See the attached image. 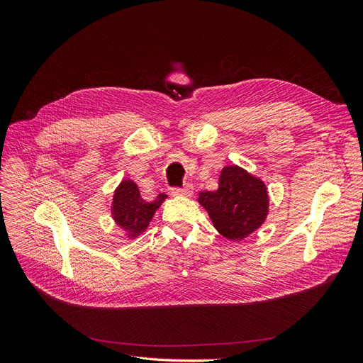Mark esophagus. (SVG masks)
I'll list each match as a JSON object with an SVG mask.
<instances>
[{"label": "esophagus", "mask_w": 363, "mask_h": 363, "mask_svg": "<svg viewBox=\"0 0 363 363\" xmlns=\"http://www.w3.org/2000/svg\"><path fill=\"white\" fill-rule=\"evenodd\" d=\"M192 192H194V188H192L191 184L184 186V188H174V189L171 191V194H172L174 196H191Z\"/></svg>", "instance_id": "34e87169"}]
</instances>
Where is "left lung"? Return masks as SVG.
<instances>
[{"mask_svg":"<svg viewBox=\"0 0 363 363\" xmlns=\"http://www.w3.org/2000/svg\"><path fill=\"white\" fill-rule=\"evenodd\" d=\"M199 203L225 239L242 240L265 223L269 212L267 184L238 164L224 167L218 189L204 191Z\"/></svg>","mask_w":363,"mask_h":363,"instance_id":"8db88e82","label":"left lung"}]
</instances>
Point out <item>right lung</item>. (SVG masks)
Returning a JSON list of instances; mask_svg holds the SVG:
<instances>
[{
  "label": "right lung",
  "mask_w": 363,
  "mask_h": 363,
  "mask_svg": "<svg viewBox=\"0 0 363 363\" xmlns=\"http://www.w3.org/2000/svg\"><path fill=\"white\" fill-rule=\"evenodd\" d=\"M167 200V195L159 194L156 200L145 201L142 199L138 184L125 179L115 189L112 200V218L115 224L124 230L128 239H135L145 232L157 208Z\"/></svg>",
  "instance_id": "add662e5"
}]
</instances>
